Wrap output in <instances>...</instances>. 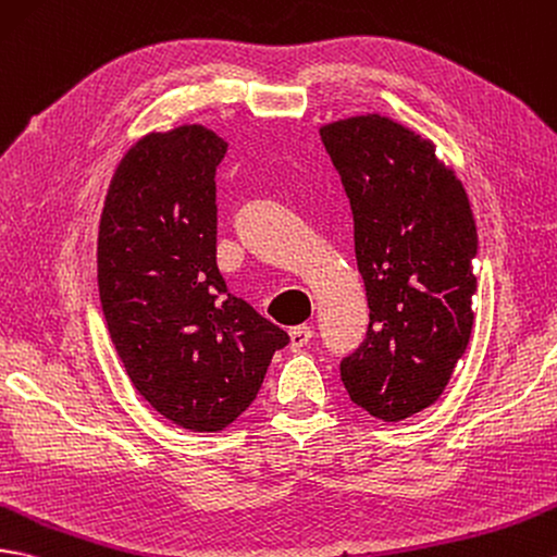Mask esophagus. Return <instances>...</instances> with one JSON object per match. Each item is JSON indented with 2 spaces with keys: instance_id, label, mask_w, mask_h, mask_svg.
<instances>
[{
  "instance_id": "esophagus-1",
  "label": "esophagus",
  "mask_w": 557,
  "mask_h": 557,
  "mask_svg": "<svg viewBox=\"0 0 557 557\" xmlns=\"http://www.w3.org/2000/svg\"><path fill=\"white\" fill-rule=\"evenodd\" d=\"M289 339H292V351H301L304 346H308L310 344V339H313V327H306V325H301V327H294V330H289Z\"/></svg>"
}]
</instances>
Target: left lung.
Returning <instances> with one entry per match:
<instances>
[{
    "label": "left lung",
    "mask_w": 557,
    "mask_h": 557,
    "mask_svg": "<svg viewBox=\"0 0 557 557\" xmlns=\"http://www.w3.org/2000/svg\"><path fill=\"white\" fill-rule=\"evenodd\" d=\"M354 213L370 325L342 382L372 418L400 422L444 394L472 332L476 227L430 139L368 113L320 127Z\"/></svg>",
    "instance_id": "1"
}]
</instances>
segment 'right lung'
<instances>
[{
    "label": "right lung",
    "mask_w": 557,
    "mask_h": 557,
    "mask_svg": "<svg viewBox=\"0 0 557 557\" xmlns=\"http://www.w3.org/2000/svg\"><path fill=\"white\" fill-rule=\"evenodd\" d=\"M225 151L203 125L149 133L115 168L99 223L111 342L151 408L191 432L235 422L289 344L218 270L215 168Z\"/></svg>",
    "instance_id": "1"
}]
</instances>
